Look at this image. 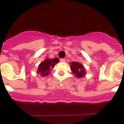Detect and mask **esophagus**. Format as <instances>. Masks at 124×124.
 I'll list each match as a JSON object with an SVG mask.
<instances>
[{
    "mask_svg": "<svg viewBox=\"0 0 124 124\" xmlns=\"http://www.w3.org/2000/svg\"><path fill=\"white\" fill-rule=\"evenodd\" d=\"M60 61H61V62H62V63H65V62H66V59H64V58L60 59Z\"/></svg>",
    "mask_w": 124,
    "mask_h": 124,
    "instance_id": "1",
    "label": "esophagus"
}]
</instances>
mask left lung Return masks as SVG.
Listing matches in <instances>:
<instances>
[{
	"mask_svg": "<svg viewBox=\"0 0 124 124\" xmlns=\"http://www.w3.org/2000/svg\"><path fill=\"white\" fill-rule=\"evenodd\" d=\"M70 64H71V66H70L71 70L73 74H75L76 77L79 78L85 76L86 72L84 66L78 62H72Z\"/></svg>",
	"mask_w": 124,
	"mask_h": 124,
	"instance_id": "8db88e82",
	"label": "left lung"
}]
</instances>
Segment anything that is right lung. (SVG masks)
<instances>
[{"label":"right lung","mask_w":124,"mask_h":124,"mask_svg":"<svg viewBox=\"0 0 124 124\" xmlns=\"http://www.w3.org/2000/svg\"><path fill=\"white\" fill-rule=\"evenodd\" d=\"M59 60L58 58L49 59L46 58L39 64L37 72L40 73L42 76H48L50 73V70L51 68H53L57 63H58Z\"/></svg>","instance_id":"obj_1"}]
</instances>
